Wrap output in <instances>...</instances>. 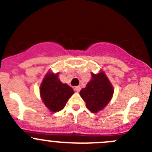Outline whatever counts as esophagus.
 Here are the masks:
<instances>
[{
    "label": "esophagus",
    "instance_id": "34e87169",
    "mask_svg": "<svg viewBox=\"0 0 152 152\" xmlns=\"http://www.w3.org/2000/svg\"><path fill=\"white\" fill-rule=\"evenodd\" d=\"M75 90L76 91V92H80V87L79 86H75Z\"/></svg>",
    "mask_w": 152,
    "mask_h": 152
}]
</instances>
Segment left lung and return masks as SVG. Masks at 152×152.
<instances>
[{"label":"left lung","mask_w":152,"mask_h":152,"mask_svg":"<svg viewBox=\"0 0 152 152\" xmlns=\"http://www.w3.org/2000/svg\"><path fill=\"white\" fill-rule=\"evenodd\" d=\"M92 78L86 87L80 90V95L86 102V107L92 113L103 110L112 99L114 89L106 74L92 73Z\"/></svg>","instance_id":"8db88e82"}]
</instances>
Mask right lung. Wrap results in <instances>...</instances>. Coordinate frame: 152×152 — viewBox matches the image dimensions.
Returning a JSON list of instances; mask_svg holds the SVG:
<instances>
[{
    "label": "right lung",
    "mask_w": 152,
    "mask_h": 152,
    "mask_svg": "<svg viewBox=\"0 0 152 152\" xmlns=\"http://www.w3.org/2000/svg\"><path fill=\"white\" fill-rule=\"evenodd\" d=\"M58 73L48 72L39 87L40 96L46 107L51 112H58L64 108L68 100L74 94L72 87L63 83Z\"/></svg>",
    "instance_id": "1"
}]
</instances>
